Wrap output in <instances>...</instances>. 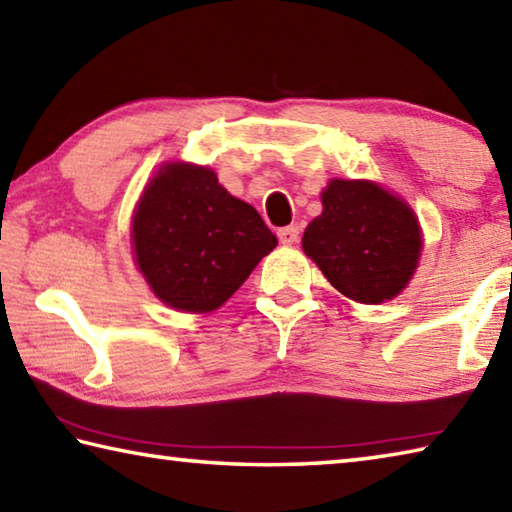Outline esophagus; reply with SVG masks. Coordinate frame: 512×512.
<instances>
[{
	"label": "esophagus",
	"mask_w": 512,
	"mask_h": 512,
	"mask_svg": "<svg viewBox=\"0 0 512 512\" xmlns=\"http://www.w3.org/2000/svg\"><path fill=\"white\" fill-rule=\"evenodd\" d=\"M277 237H280L282 244H295V241L300 239V226H284L277 230Z\"/></svg>",
	"instance_id": "1"
}]
</instances>
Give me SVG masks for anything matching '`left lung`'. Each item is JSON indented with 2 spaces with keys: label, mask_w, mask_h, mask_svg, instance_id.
I'll list each match as a JSON object with an SVG mask.
<instances>
[{
  "label": "left lung",
  "mask_w": 512,
  "mask_h": 512,
  "mask_svg": "<svg viewBox=\"0 0 512 512\" xmlns=\"http://www.w3.org/2000/svg\"><path fill=\"white\" fill-rule=\"evenodd\" d=\"M322 215L304 230L302 248L342 295L356 302L392 300L410 282L421 255L414 212L369 181L333 179Z\"/></svg>",
  "instance_id": "8db88e82"
}]
</instances>
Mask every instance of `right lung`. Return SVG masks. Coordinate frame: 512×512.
Here are the masks:
<instances>
[{
    "mask_svg": "<svg viewBox=\"0 0 512 512\" xmlns=\"http://www.w3.org/2000/svg\"><path fill=\"white\" fill-rule=\"evenodd\" d=\"M136 262L172 309H219L277 237L259 212L232 197L208 167L170 163L147 185L134 215Z\"/></svg>",
    "mask_w": 512,
    "mask_h": 512,
    "instance_id": "add662e5",
    "label": "right lung"
}]
</instances>
